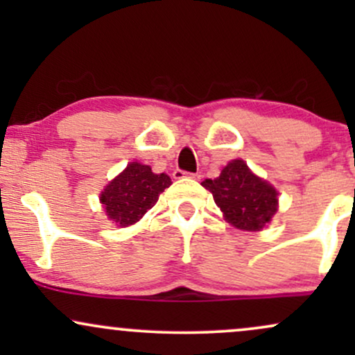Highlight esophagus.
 Instances as JSON below:
<instances>
[{
    "label": "esophagus",
    "mask_w": 355,
    "mask_h": 355,
    "mask_svg": "<svg viewBox=\"0 0 355 355\" xmlns=\"http://www.w3.org/2000/svg\"><path fill=\"white\" fill-rule=\"evenodd\" d=\"M173 177L175 178H183V177H190V178H195V180H198V178L202 177L200 173H189V172H183V170H180V168H177L173 172Z\"/></svg>",
    "instance_id": "esophagus-1"
}]
</instances>
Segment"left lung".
Masks as SVG:
<instances>
[{"mask_svg": "<svg viewBox=\"0 0 355 355\" xmlns=\"http://www.w3.org/2000/svg\"><path fill=\"white\" fill-rule=\"evenodd\" d=\"M202 185L214 195L225 218L237 229L260 230L277 211L275 189L252 173L243 160L230 162L220 177L207 178Z\"/></svg>", "mask_w": 355, "mask_h": 355, "instance_id": "obj_1", "label": "left lung"}]
</instances>
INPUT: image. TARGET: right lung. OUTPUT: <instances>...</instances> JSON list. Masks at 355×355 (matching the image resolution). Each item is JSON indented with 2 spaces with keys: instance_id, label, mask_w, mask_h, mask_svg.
<instances>
[{
  "instance_id": "add662e5",
  "label": "right lung",
  "mask_w": 355,
  "mask_h": 355,
  "mask_svg": "<svg viewBox=\"0 0 355 355\" xmlns=\"http://www.w3.org/2000/svg\"><path fill=\"white\" fill-rule=\"evenodd\" d=\"M172 185L168 175L153 173L148 165L133 162L101 193L108 218L118 227L138 222L158 200L160 193Z\"/></svg>"
}]
</instances>
